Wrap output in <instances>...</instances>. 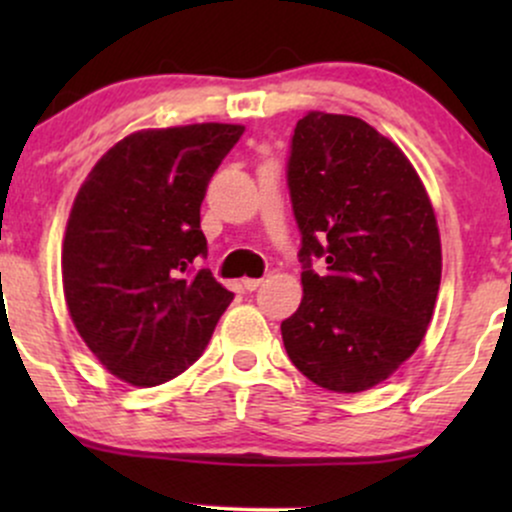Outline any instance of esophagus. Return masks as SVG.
Listing matches in <instances>:
<instances>
[{
	"mask_svg": "<svg viewBox=\"0 0 512 512\" xmlns=\"http://www.w3.org/2000/svg\"><path fill=\"white\" fill-rule=\"evenodd\" d=\"M260 284H262V279H243V289L245 291L260 289Z\"/></svg>",
	"mask_w": 512,
	"mask_h": 512,
	"instance_id": "34e87169",
	"label": "esophagus"
}]
</instances>
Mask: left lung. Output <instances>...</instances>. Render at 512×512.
<instances>
[{"label":"left lung","mask_w":512,"mask_h":512,"mask_svg":"<svg viewBox=\"0 0 512 512\" xmlns=\"http://www.w3.org/2000/svg\"><path fill=\"white\" fill-rule=\"evenodd\" d=\"M286 182L303 262V301L281 322L286 354L325 390H370L414 354L433 317L443 260L431 199L395 142L317 110L293 129Z\"/></svg>","instance_id":"1"}]
</instances>
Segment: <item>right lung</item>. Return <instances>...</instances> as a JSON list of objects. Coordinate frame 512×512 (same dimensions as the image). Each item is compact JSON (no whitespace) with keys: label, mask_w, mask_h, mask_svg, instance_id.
I'll return each instance as SVG.
<instances>
[{"label":"right lung","mask_w":512,"mask_h":512,"mask_svg":"<svg viewBox=\"0 0 512 512\" xmlns=\"http://www.w3.org/2000/svg\"><path fill=\"white\" fill-rule=\"evenodd\" d=\"M245 127L144 129L93 166L62 248L69 315L93 356L137 387L168 383L202 356L233 301L209 269L199 207Z\"/></svg>","instance_id":"obj_1"}]
</instances>
